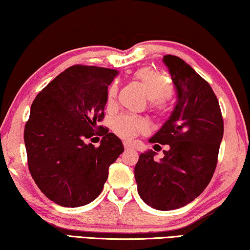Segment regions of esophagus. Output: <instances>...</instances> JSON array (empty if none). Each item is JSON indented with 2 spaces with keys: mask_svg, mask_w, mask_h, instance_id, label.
I'll return each instance as SVG.
<instances>
[{
  "mask_svg": "<svg viewBox=\"0 0 250 250\" xmlns=\"http://www.w3.org/2000/svg\"><path fill=\"white\" fill-rule=\"evenodd\" d=\"M123 144H124V149H125V150H131V149H133V146H132L131 143L124 142Z\"/></svg>",
  "mask_w": 250,
  "mask_h": 250,
  "instance_id": "1",
  "label": "esophagus"
}]
</instances>
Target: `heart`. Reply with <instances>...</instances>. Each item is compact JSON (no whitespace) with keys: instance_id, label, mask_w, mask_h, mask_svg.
I'll list each match as a JSON object with an SVG mask.
<instances>
[{"instance_id":"b5f03b06","label":"heart","mask_w":250,"mask_h":250,"mask_svg":"<svg viewBox=\"0 0 250 250\" xmlns=\"http://www.w3.org/2000/svg\"><path fill=\"white\" fill-rule=\"evenodd\" d=\"M134 80L142 85L147 98L150 99L151 109L159 116H165L169 111V104L167 97L172 93V85L168 75L165 72L155 70L151 66L141 67L134 73ZM118 85L116 82L111 83L108 88L107 99L111 103L116 98ZM111 129L119 137L125 140L133 139L141 133L146 132L147 125L142 118L132 115L122 114L111 119Z\"/></svg>"}]
</instances>
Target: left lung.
Masks as SVG:
<instances>
[{
    "mask_svg": "<svg viewBox=\"0 0 250 250\" xmlns=\"http://www.w3.org/2000/svg\"><path fill=\"white\" fill-rule=\"evenodd\" d=\"M177 90V104L160 131L149 140L168 146L155 161L154 151L140 155L134 175L147 205L170 211L190 203L211 182L223 137V117L211 85L185 61L165 55ZM157 151V150H155Z\"/></svg>",
    "mask_w": 250,
    "mask_h": 250,
    "instance_id": "obj_1",
    "label": "left lung"
}]
</instances>
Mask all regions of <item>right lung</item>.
<instances>
[{
	"mask_svg": "<svg viewBox=\"0 0 250 250\" xmlns=\"http://www.w3.org/2000/svg\"><path fill=\"white\" fill-rule=\"evenodd\" d=\"M117 71L73 65L36 97L24 126L28 168L47 198L65 208L99 196L109 166L123 153L122 141L99 125L108 85ZM103 136L99 147L85 140Z\"/></svg>",
	"mask_w": 250,
	"mask_h": 250,
	"instance_id": "obj_1",
	"label": "right lung"
}]
</instances>
